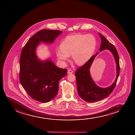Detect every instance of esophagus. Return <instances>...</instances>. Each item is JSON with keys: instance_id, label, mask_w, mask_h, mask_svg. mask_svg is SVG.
<instances>
[{"instance_id": "34e87169", "label": "esophagus", "mask_w": 135, "mask_h": 135, "mask_svg": "<svg viewBox=\"0 0 135 135\" xmlns=\"http://www.w3.org/2000/svg\"><path fill=\"white\" fill-rule=\"evenodd\" d=\"M73 71L71 70V69H68V74H71V73H73Z\"/></svg>"}]
</instances>
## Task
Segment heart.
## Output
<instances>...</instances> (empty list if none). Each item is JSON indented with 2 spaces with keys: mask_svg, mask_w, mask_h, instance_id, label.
I'll return each mask as SVG.
<instances>
[{
  "mask_svg": "<svg viewBox=\"0 0 135 135\" xmlns=\"http://www.w3.org/2000/svg\"><path fill=\"white\" fill-rule=\"evenodd\" d=\"M96 45V38L91 34L68 36L62 41L60 48L56 50V55L59 60L65 62L72 54L75 62L82 65L92 56Z\"/></svg>",
  "mask_w": 135,
  "mask_h": 135,
  "instance_id": "b5f03b06",
  "label": "heart"
}]
</instances>
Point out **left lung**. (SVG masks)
Returning a JSON list of instances; mask_svg holds the SVG:
<instances>
[{
  "instance_id": "left-lung-1",
  "label": "left lung",
  "mask_w": 135,
  "mask_h": 135,
  "mask_svg": "<svg viewBox=\"0 0 135 135\" xmlns=\"http://www.w3.org/2000/svg\"><path fill=\"white\" fill-rule=\"evenodd\" d=\"M99 34L101 40L100 52L104 50H109L113 54L116 64L117 76L113 84L107 88H101L95 83L90 76V69L95 57L99 53H96L85 64L78 68L75 73L78 94L82 99L88 102L100 100L110 95L116 86L119 75V59L116 49L102 35L99 33Z\"/></svg>"
}]
</instances>
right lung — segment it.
I'll list each match as a JSON object with an SVG mask.
<instances>
[{
	"mask_svg": "<svg viewBox=\"0 0 135 135\" xmlns=\"http://www.w3.org/2000/svg\"><path fill=\"white\" fill-rule=\"evenodd\" d=\"M62 31L42 30L30 38L22 50L19 79L28 95L41 103L50 102L57 95L59 83L67 74L66 69L57 67L51 59L41 61L36 54L40 42L53 43Z\"/></svg>",
	"mask_w": 135,
	"mask_h": 135,
	"instance_id": "right-lung-1",
	"label": "right lung"
}]
</instances>
